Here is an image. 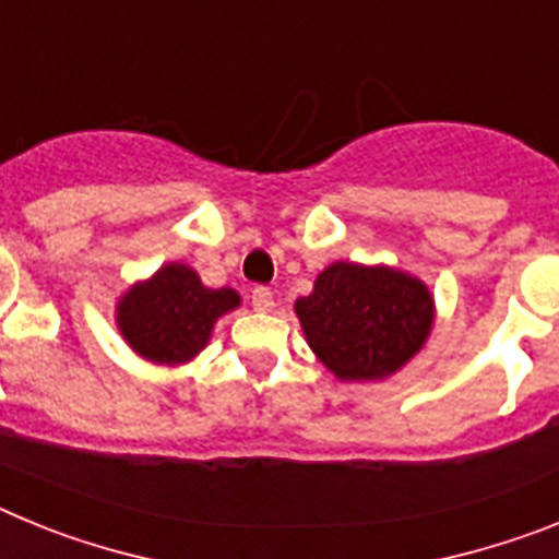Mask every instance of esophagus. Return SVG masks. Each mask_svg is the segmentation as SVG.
<instances>
[{
    "mask_svg": "<svg viewBox=\"0 0 559 559\" xmlns=\"http://www.w3.org/2000/svg\"><path fill=\"white\" fill-rule=\"evenodd\" d=\"M251 305H254V310H260V313H269V310L274 308V294H271L269 288H254L251 290Z\"/></svg>",
    "mask_w": 559,
    "mask_h": 559,
    "instance_id": "esophagus-1",
    "label": "esophagus"
}]
</instances>
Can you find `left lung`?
<instances>
[{
	"label": "left lung",
	"mask_w": 559,
	"mask_h": 559,
	"mask_svg": "<svg viewBox=\"0 0 559 559\" xmlns=\"http://www.w3.org/2000/svg\"><path fill=\"white\" fill-rule=\"evenodd\" d=\"M294 313L308 347L335 378L378 383L426 347L437 305L431 288L408 271L338 260L296 299Z\"/></svg>",
	"instance_id": "left-lung-1"
}]
</instances>
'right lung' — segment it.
Here are the masks:
<instances>
[{
  "instance_id": "obj_1",
  "label": "right lung",
  "mask_w": 559,
  "mask_h": 559,
  "mask_svg": "<svg viewBox=\"0 0 559 559\" xmlns=\"http://www.w3.org/2000/svg\"><path fill=\"white\" fill-rule=\"evenodd\" d=\"M235 308H240L235 288H206L195 269L165 263L117 299L114 322L140 358L179 367L210 344L215 322Z\"/></svg>"
}]
</instances>
